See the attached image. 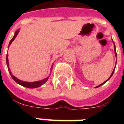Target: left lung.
I'll list each match as a JSON object with an SVG mask.
<instances>
[{"label":"left lung","instance_id":"1","mask_svg":"<svg viewBox=\"0 0 124 124\" xmlns=\"http://www.w3.org/2000/svg\"><path fill=\"white\" fill-rule=\"evenodd\" d=\"M113 44H114V50H115V56H116V57H117V55H116V47H115V42H113ZM115 67H116V66H115ZM115 68H114L113 71V72H112V73H111V76H110V77L109 78H108V79L107 80H106V81L102 83V84H101L98 85V86H96V87H96V88H97V87H98L101 86V85H103V84H105V83H106V82H108V80H109L110 78H111V77H112V75H113V74L114 71H115Z\"/></svg>","mask_w":124,"mask_h":124}]
</instances>
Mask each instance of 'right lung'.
<instances>
[{
    "label": "right lung",
    "instance_id": "right-lung-1",
    "mask_svg": "<svg viewBox=\"0 0 124 124\" xmlns=\"http://www.w3.org/2000/svg\"><path fill=\"white\" fill-rule=\"evenodd\" d=\"M18 32H19V30H16V31H15V35L14 36H13V37L12 38V39L11 40L10 42H9V46H10L11 44V42H12L13 40H14V39H15V37H16V36H17V35H18ZM8 46V47H9ZM8 54H7V56H6V64H7V66H8V71L9 72V73H10L11 76V77H12V78L13 80H14L16 82L17 84H18L21 85H22V86L24 87H28V88H37V87H39L41 86V85H42L44 84H45V83L46 82L47 80H48L49 77V76H50V75H49V76H48L47 77H46V78H44V79L43 80H39V81H36V82H24V81H22V80H20L18 79L17 78L15 77V76H13L12 75V73H11V72L10 71V69H9V62H8ZM52 69H53V66H51V71H52Z\"/></svg>",
    "mask_w": 124,
    "mask_h": 124
}]
</instances>
